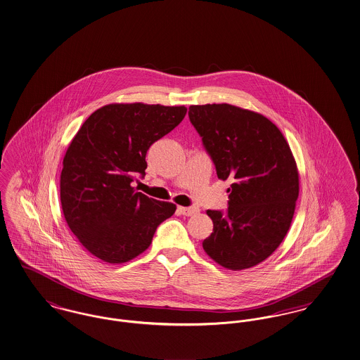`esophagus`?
Wrapping results in <instances>:
<instances>
[{
    "mask_svg": "<svg viewBox=\"0 0 360 360\" xmlns=\"http://www.w3.org/2000/svg\"><path fill=\"white\" fill-rule=\"evenodd\" d=\"M177 211L180 215H186V217H192L196 215L199 212L198 207H177Z\"/></svg>",
    "mask_w": 360,
    "mask_h": 360,
    "instance_id": "1",
    "label": "esophagus"
}]
</instances>
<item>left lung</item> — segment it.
Segmentation results:
<instances>
[{
	"instance_id": "1",
	"label": "left lung",
	"mask_w": 360,
	"mask_h": 360,
	"mask_svg": "<svg viewBox=\"0 0 360 360\" xmlns=\"http://www.w3.org/2000/svg\"><path fill=\"white\" fill-rule=\"evenodd\" d=\"M188 115L218 177L233 181L227 210L207 211L214 230L204 251L230 270L258 265L293 219L298 172L290 148L277 126L250 110L214 103L189 106Z\"/></svg>"
}]
</instances>
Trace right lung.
<instances>
[{
	"label": "right lung",
	"instance_id": "obj_1",
	"mask_svg": "<svg viewBox=\"0 0 360 360\" xmlns=\"http://www.w3.org/2000/svg\"><path fill=\"white\" fill-rule=\"evenodd\" d=\"M184 106L114 103L94 111L63 160L60 202L79 242L109 264L127 262L152 243L176 205L158 202L130 184L145 176L152 143L172 131Z\"/></svg>",
	"mask_w": 360,
	"mask_h": 360
}]
</instances>
